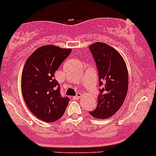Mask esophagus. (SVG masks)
I'll return each mask as SVG.
<instances>
[{"label":"esophagus","instance_id":"1","mask_svg":"<svg viewBox=\"0 0 156 156\" xmlns=\"http://www.w3.org/2000/svg\"><path fill=\"white\" fill-rule=\"evenodd\" d=\"M81 95H82V94H81L80 93H78V94H76V95L74 97V99H78V98H80V97H81Z\"/></svg>","mask_w":156,"mask_h":156}]
</instances>
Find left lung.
Instances as JSON below:
<instances>
[{"mask_svg": "<svg viewBox=\"0 0 156 156\" xmlns=\"http://www.w3.org/2000/svg\"><path fill=\"white\" fill-rule=\"evenodd\" d=\"M98 69V104L90 114L96 119H107L122 107L128 90V72L121 54L102 42L89 46Z\"/></svg>", "mask_w": 156, "mask_h": 156, "instance_id": "left-lung-1", "label": "left lung"}]
</instances>
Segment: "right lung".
I'll use <instances>...</instances> for the list:
<instances>
[{
	"label": "right lung",
	"mask_w": 156,
	"mask_h": 156,
	"mask_svg": "<svg viewBox=\"0 0 156 156\" xmlns=\"http://www.w3.org/2000/svg\"><path fill=\"white\" fill-rule=\"evenodd\" d=\"M71 53L70 49L44 45L26 61L21 76V90L28 108L37 118L53 122L63 115L69 98L61 94L54 73Z\"/></svg>",
	"instance_id": "add662e5"
}]
</instances>
